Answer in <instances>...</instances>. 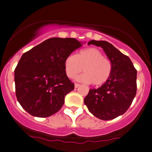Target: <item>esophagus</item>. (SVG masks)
<instances>
[{
	"label": "esophagus",
	"mask_w": 152,
	"mask_h": 152,
	"mask_svg": "<svg viewBox=\"0 0 152 152\" xmlns=\"http://www.w3.org/2000/svg\"><path fill=\"white\" fill-rule=\"evenodd\" d=\"M80 85V84H78V83H75L74 84V87H75V88H78L79 87Z\"/></svg>",
	"instance_id": "obj_1"
}]
</instances>
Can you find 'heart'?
I'll list each match as a JSON object with an SVG mask.
<instances>
[{"instance_id":"1","label":"heart","mask_w":152,"mask_h":152,"mask_svg":"<svg viewBox=\"0 0 152 152\" xmlns=\"http://www.w3.org/2000/svg\"><path fill=\"white\" fill-rule=\"evenodd\" d=\"M83 67L85 73L76 78L79 82L93 83L95 86L105 83L110 78L113 65L110 59L104 57L99 49L89 48L80 50L78 55H69L65 59L64 69L69 78L75 77Z\"/></svg>"}]
</instances>
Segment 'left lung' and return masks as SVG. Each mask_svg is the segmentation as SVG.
<instances>
[{
    "label": "left lung",
    "mask_w": 152,
    "mask_h": 152,
    "mask_svg": "<svg viewBox=\"0 0 152 152\" xmlns=\"http://www.w3.org/2000/svg\"><path fill=\"white\" fill-rule=\"evenodd\" d=\"M101 47L112 63V73L109 80L97 89H90L84 103L91 114L102 120H111L124 114L135 97L137 70L130 59L114 45L105 41L92 40Z\"/></svg>",
    "instance_id": "8db88e82"
}]
</instances>
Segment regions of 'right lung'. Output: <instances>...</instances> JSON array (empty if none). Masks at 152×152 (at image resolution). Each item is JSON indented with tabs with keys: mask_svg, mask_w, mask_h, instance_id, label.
<instances>
[{
	"mask_svg": "<svg viewBox=\"0 0 152 152\" xmlns=\"http://www.w3.org/2000/svg\"><path fill=\"white\" fill-rule=\"evenodd\" d=\"M81 46L73 38H51L23 54L15 70V93L28 114L45 118L62 108L65 96L74 89L65 59Z\"/></svg>",
	"mask_w": 152,
	"mask_h": 152,
	"instance_id": "1",
	"label": "right lung"
}]
</instances>
